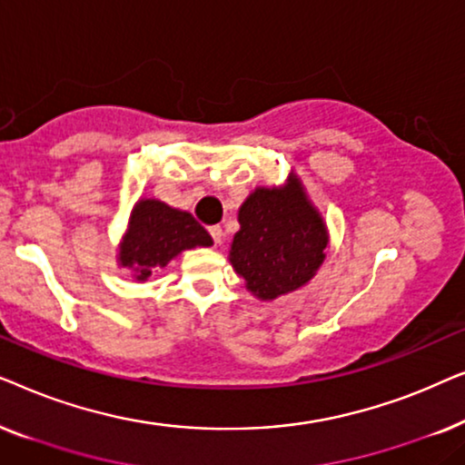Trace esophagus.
<instances>
[{
  "mask_svg": "<svg viewBox=\"0 0 465 465\" xmlns=\"http://www.w3.org/2000/svg\"><path fill=\"white\" fill-rule=\"evenodd\" d=\"M209 234H212L213 243L220 245L222 243V237H224V231H222V226H212V228H209Z\"/></svg>",
  "mask_w": 465,
  "mask_h": 465,
  "instance_id": "34e87169",
  "label": "esophagus"
}]
</instances>
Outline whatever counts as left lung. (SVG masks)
<instances>
[{
  "mask_svg": "<svg viewBox=\"0 0 465 465\" xmlns=\"http://www.w3.org/2000/svg\"><path fill=\"white\" fill-rule=\"evenodd\" d=\"M237 220L228 260L258 301L271 302L301 290L326 260V220L294 171L282 186L252 190Z\"/></svg>",
  "mask_w": 465,
  "mask_h": 465,
  "instance_id": "obj_1",
  "label": "left lung"
}]
</instances>
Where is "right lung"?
<instances>
[{"label":"right lung","mask_w":465,"mask_h":465,"mask_svg":"<svg viewBox=\"0 0 465 465\" xmlns=\"http://www.w3.org/2000/svg\"><path fill=\"white\" fill-rule=\"evenodd\" d=\"M212 245L213 239L193 213L143 196L131 209L116 260L120 269L131 271V277L143 283L182 252Z\"/></svg>","instance_id":"add662e5"}]
</instances>
